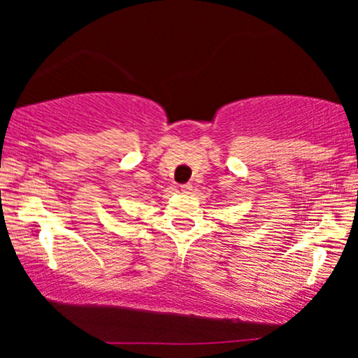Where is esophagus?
<instances>
[{
  "label": "esophagus",
  "instance_id": "34e87169",
  "mask_svg": "<svg viewBox=\"0 0 358 358\" xmlns=\"http://www.w3.org/2000/svg\"><path fill=\"white\" fill-rule=\"evenodd\" d=\"M192 183H183V185H180V190H182L183 193H190L192 192Z\"/></svg>",
  "mask_w": 358,
  "mask_h": 358
}]
</instances>
